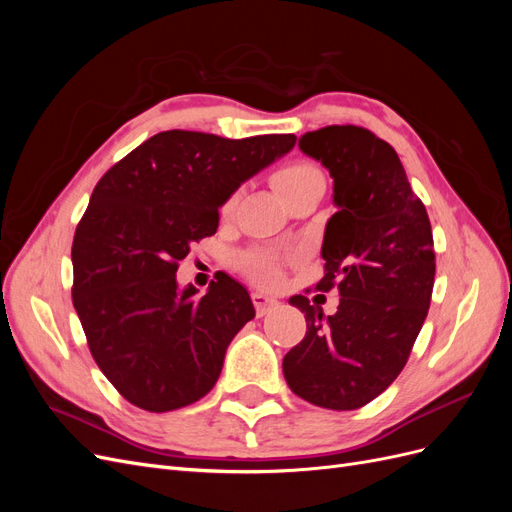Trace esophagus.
<instances>
[{
    "label": "esophagus",
    "instance_id": "34e87169",
    "mask_svg": "<svg viewBox=\"0 0 512 512\" xmlns=\"http://www.w3.org/2000/svg\"><path fill=\"white\" fill-rule=\"evenodd\" d=\"M252 301H254L256 316H258V318L267 316V314L273 312V309L280 307V301L269 297V294H265V292H254V294H252Z\"/></svg>",
    "mask_w": 512,
    "mask_h": 512
}]
</instances>
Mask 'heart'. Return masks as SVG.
Returning <instances> with one entry per match:
<instances>
[{"label": "heart", "instance_id": "b5f03b06", "mask_svg": "<svg viewBox=\"0 0 512 512\" xmlns=\"http://www.w3.org/2000/svg\"><path fill=\"white\" fill-rule=\"evenodd\" d=\"M314 177H322L316 164L307 162V160H294L282 168H277L271 183L273 188L280 192V196L286 200L292 192H297L303 183L312 181ZM243 267L250 271L258 282L265 284H275L282 277V267H280V256L271 250H260L252 252L243 258Z\"/></svg>", "mask_w": 512, "mask_h": 512}]
</instances>
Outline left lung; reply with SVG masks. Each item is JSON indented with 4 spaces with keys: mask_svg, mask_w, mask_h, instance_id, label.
Masks as SVG:
<instances>
[{
    "mask_svg": "<svg viewBox=\"0 0 512 512\" xmlns=\"http://www.w3.org/2000/svg\"><path fill=\"white\" fill-rule=\"evenodd\" d=\"M299 147L333 177L337 211L324 230V275L339 290L333 316L303 294L301 344L284 356L294 395L327 410H356L391 386L421 333L431 303L436 252L429 215L397 151L361 126L305 132Z\"/></svg>",
    "mask_w": 512,
    "mask_h": 512,
    "instance_id": "left-lung-1",
    "label": "left lung"
}]
</instances>
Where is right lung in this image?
<instances>
[{
	"label": "right lung",
	"mask_w": 512,
	"mask_h": 512,
	"mask_svg": "<svg viewBox=\"0 0 512 512\" xmlns=\"http://www.w3.org/2000/svg\"><path fill=\"white\" fill-rule=\"evenodd\" d=\"M297 136L168 130L104 173L72 241V303L91 356L119 395L147 412L205 397L254 305L224 275L207 294L179 290L190 245L215 235L220 207Z\"/></svg>",
	"instance_id": "obj_1"
}]
</instances>
